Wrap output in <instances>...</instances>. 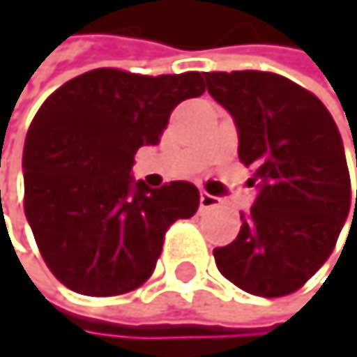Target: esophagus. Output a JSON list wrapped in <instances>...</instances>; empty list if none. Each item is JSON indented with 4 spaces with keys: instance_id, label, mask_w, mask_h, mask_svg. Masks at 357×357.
Segmentation results:
<instances>
[{
    "instance_id": "esophagus-1",
    "label": "esophagus",
    "mask_w": 357,
    "mask_h": 357,
    "mask_svg": "<svg viewBox=\"0 0 357 357\" xmlns=\"http://www.w3.org/2000/svg\"><path fill=\"white\" fill-rule=\"evenodd\" d=\"M199 203H201V210H212V208H218V205H220V199L214 197V195H210V192H201Z\"/></svg>"
}]
</instances>
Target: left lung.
Here are the masks:
<instances>
[{"label": "left lung", "mask_w": 357, "mask_h": 357, "mask_svg": "<svg viewBox=\"0 0 357 357\" xmlns=\"http://www.w3.org/2000/svg\"><path fill=\"white\" fill-rule=\"evenodd\" d=\"M212 98L238 128V156L259 195L238 238L214 248L220 274L246 294L298 291L334 250L351 182L340 132L308 89L274 73H205ZM357 165V152H356ZM357 210V190L356 208Z\"/></svg>", "instance_id": "8db88e82"}]
</instances>
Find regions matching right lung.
Segmentation results:
<instances>
[{
	"label": "right lung",
	"mask_w": 357,
	"mask_h": 357,
	"mask_svg": "<svg viewBox=\"0 0 357 357\" xmlns=\"http://www.w3.org/2000/svg\"><path fill=\"white\" fill-rule=\"evenodd\" d=\"M205 91L199 73L96 68L38 109L23 149L25 216L45 264L68 289L119 296L152 276L167 229L190 218V182H135L137 149L156 145L171 111Z\"/></svg>",
	"instance_id": "right-lung-1"
}]
</instances>
